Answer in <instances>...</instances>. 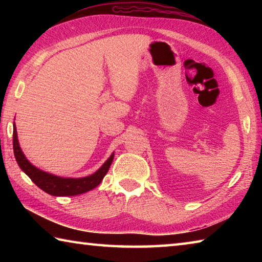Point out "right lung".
<instances>
[{
  "label": "right lung",
  "instance_id": "obj_1",
  "mask_svg": "<svg viewBox=\"0 0 262 262\" xmlns=\"http://www.w3.org/2000/svg\"><path fill=\"white\" fill-rule=\"evenodd\" d=\"M12 145H14V154L17 163H18L21 171H24L29 178L33 183L41 188L43 192H46L54 196H73V195L83 194L89 190L97 187L104 177L108 172L111 164L113 162L114 154L111 155V157L104 163L98 171L95 172L94 174L85 177V178H61L50 173H46L39 168L34 167L26 157L24 156L23 151L20 150L18 144V139H17V130L14 123V134H12Z\"/></svg>",
  "mask_w": 262,
  "mask_h": 262
}]
</instances>
